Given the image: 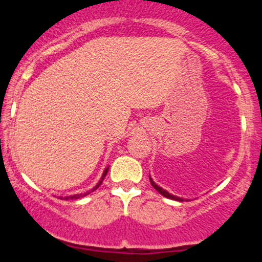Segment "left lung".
Listing matches in <instances>:
<instances>
[{
	"mask_svg": "<svg viewBox=\"0 0 262 262\" xmlns=\"http://www.w3.org/2000/svg\"><path fill=\"white\" fill-rule=\"evenodd\" d=\"M149 179H150V182H151V185H152V187H154L156 191L159 192V193H161L162 196L164 197H166V198H170V200H175V201H179V202H183V201H188V200H185V198H181V197H177V196H173V194H171V193H169V192L166 191V189H164L162 187H160V186L159 185H156V183L152 181V179L151 177H150V175H149Z\"/></svg>",
	"mask_w": 262,
	"mask_h": 262,
	"instance_id": "left-lung-1",
	"label": "left lung"
}]
</instances>
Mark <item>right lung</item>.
<instances>
[{"mask_svg": "<svg viewBox=\"0 0 262 262\" xmlns=\"http://www.w3.org/2000/svg\"><path fill=\"white\" fill-rule=\"evenodd\" d=\"M108 169H110V167H107L106 170L103 171V173H102V177H101V180L100 181H98V183L97 185L95 186V187H93L91 191H87V192H85V193H77V194H73V196H66V197H59L60 200H79V198H82V197H85V196H87V194L89 193H91V192H93L95 191V189H97L98 187H100V185L102 183V181H103L104 180V177H106V175H107V172H108Z\"/></svg>", "mask_w": 262, "mask_h": 262, "instance_id": "obj_1", "label": "right lung"}]
</instances>
